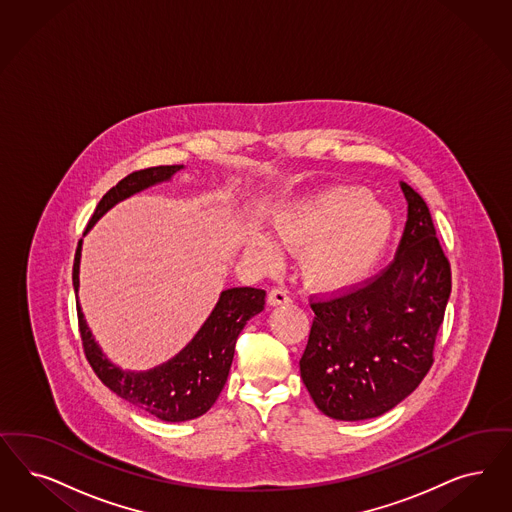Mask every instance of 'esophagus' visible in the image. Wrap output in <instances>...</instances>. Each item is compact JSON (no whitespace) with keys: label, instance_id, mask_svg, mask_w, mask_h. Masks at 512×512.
Listing matches in <instances>:
<instances>
[{"label":"esophagus","instance_id":"1","mask_svg":"<svg viewBox=\"0 0 512 512\" xmlns=\"http://www.w3.org/2000/svg\"><path fill=\"white\" fill-rule=\"evenodd\" d=\"M267 303L271 307H279V305H290L292 299L284 292V290H271L269 296H267Z\"/></svg>","mask_w":512,"mask_h":512}]
</instances>
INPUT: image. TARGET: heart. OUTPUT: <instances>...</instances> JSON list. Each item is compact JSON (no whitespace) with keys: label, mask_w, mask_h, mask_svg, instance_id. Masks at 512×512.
<instances>
[{"label":"heart","mask_w":512,"mask_h":512,"mask_svg":"<svg viewBox=\"0 0 512 512\" xmlns=\"http://www.w3.org/2000/svg\"><path fill=\"white\" fill-rule=\"evenodd\" d=\"M394 218L362 188L335 186L282 205L264 231L243 237L245 256L260 269L281 262V250L301 252L299 269L316 292L335 294L365 281L379 264Z\"/></svg>","instance_id":"heart-1"}]
</instances>
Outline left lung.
I'll list each match as a JSON object with an SVG mask.
<instances>
[{
    "label": "left lung",
    "instance_id": "left-lung-1",
    "mask_svg": "<svg viewBox=\"0 0 512 512\" xmlns=\"http://www.w3.org/2000/svg\"><path fill=\"white\" fill-rule=\"evenodd\" d=\"M407 222L394 262L360 286L314 297L313 328L299 360L314 405L358 422L411 396L433 363L450 297V265L426 201L399 182Z\"/></svg>",
    "mask_w": 512,
    "mask_h": 512
}]
</instances>
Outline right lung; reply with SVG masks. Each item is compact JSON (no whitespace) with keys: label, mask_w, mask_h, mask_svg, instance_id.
Masks as SVG:
<instances>
[{"label":"right lung","mask_w":512,"mask_h":512,"mask_svg":"<svg viewBox=\"0 0 512 512\" xmlns=\"http://www.w3.org/2000/svg\"><path fill=\"white\" fill-rule=\"evenodd\" d=\"M184 165H160L135 171L113 186L98 203L84 235L94 228L101 216L116 203L132 198L150 186L169 182ZM81 254L79 241L73 264V288L77 296L79 328L84 352L99 380L116 396L132 403L133 407L152 414L164 422H186L207 413L220 396L235 354V341L247 326L248 320L264 311L265 292L260 288H228L222 290L207 320L196 335L167 362L145 371H130L111 362L86 324L79 288H81Z\"/></svg>","instance_id":"obj_1"}]
</instances>
